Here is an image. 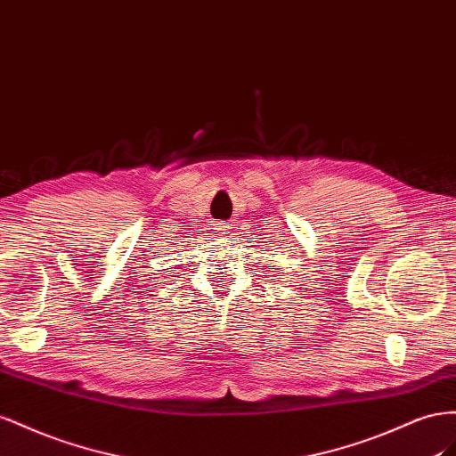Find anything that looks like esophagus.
<instances>
[{
    "mask_svg": "<svg viewBox=\"0 0 456 456\" xmlns=\"http://www.w3.org/2000/svg\"><path fill=\"white\" fill-rule=\"evenodd\" d=\"M214 232H216V237H225L227 232H229V227L219 224V225H216V227H214Z\"/></svg>",
    "mask_w": 456,
    "mask_h": 456,
    "instance_id": "obj_1",
    "label": "esophagus"
}]
</instances>
